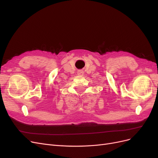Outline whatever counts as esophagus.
<instances>
[{"label":"esophagus","mask_w":158,"mask_h":158,"mask_svg":"<svg viewBox=\"0 0 158 158\" xmlns=\"http://www.w3.org/2000/svg\"><path fill=\"white\" fill-rule=\"evenodd\" d=\"M83 71L82 70H79L78 72V75H82L83 74Z\"/></svg>","instance_id":"obj_1"}]
</instances>
